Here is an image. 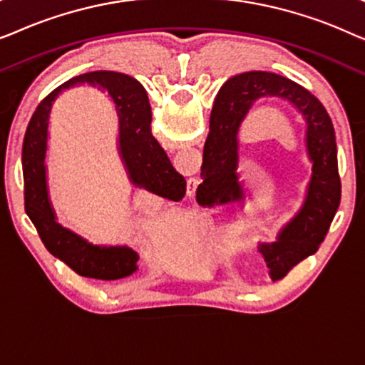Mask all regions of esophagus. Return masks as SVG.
<instances>
[{
  "instance_id": "esophagus-1",
  "label": "esophagus",
  "mask_w": 365,
  "mask_h": 365,
  "mask_svg": "<svg viewBox=\"0 0 365 365\" xmlns=\"http://www.w3.org/2000/svg\"><path fill=\"white\" fill-rule=\"evenodd\" d=\"M197 186H199V179L197 178L189 179V182H187V194H189V196H192V194L196 192Z\"/></svg>"
}]
</instances>
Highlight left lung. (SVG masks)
I'll use <instances>...</instances> for the list:
<instances>
[{
  "label": "left lung",
  "instance_id": "1",
  "mask_svg": "<svg viewBox=\"0 0 365 365\" xmlns=\"http://www.w3.org/2000/svg\"><path fill=\"white\" fill-rule=\"evenodd\" d=\"M279 98L292 104L306 123V151L312 164L302 206L277 232L276 241L259 242L257 251L266 261L272 281L321 246L341 202V178L337 168V144L332 121L321 101L291 79L266 71H249L227 79L219 89L211 113L209 134L199 189L217 192L219 204L241 201L239 182V131L251 109L261 99Z\"/></svg>",
  "mask_w": 365,
  "mask_h": 365
}]
</instances>
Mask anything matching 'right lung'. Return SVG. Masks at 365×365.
<instances>
[{"label":"right lung","mask_w":365,"mask_h":365,"mask_svg":"<svg viewBox=\"0 0 365 365\" xmlns=\"http://www.w3.org/2000/svg\"><path fill=\"white\" fill-rule=\"evenodd\" d=\"M88 84L111 96L119 118L118 149L134 187L181 201L186 179L173 168L168 154L151 133V104L143 84L116 71H91L63 83L39 103L23 141L24 209L41 241L53 256L84 277L114 281L138 271L139 254L129 246H98L58 222L51 206L46 176L49 114L64 89Z\"/></svg>","instance_id":"right-lung-1"}]
</instances>
